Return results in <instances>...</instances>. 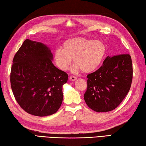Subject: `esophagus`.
<instances>
[{
	"label": "esophagus",
	"mask_w": 146,
	"mask_h": 146,
	"mask_svg": "<svg viewBox=\"0 0 146 146\" xmlns=\"http://www.w3.org/2000/svg\"><path fill=\"white\" fill-rule=\"evenodd\" d=\"M76 76H70V80L71 81H75L76 80Z\"/></svg>",
	"instance_id": "esophagus-1"
}]
</instances>
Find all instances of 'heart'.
I'll return each instance as SVG.
<instances>
[{"label": "heart", "instance_id": "1", "mask_svg": "<svg viewBox=\"0 0 146 146\" xmlns=\"http://www.w3.org/2000/svg\"><path fill=\"white\" fill-rule=\"evenodd\" d=\"M105 51V45L101 41L76 37L64 42L62 49H56L54 59L57 66L62 71L70 68L73 59V73H78L80 70L90 73L101 64Z\"/></svg>", "mask_w": 146, "mask_h": 146}]
</instances>
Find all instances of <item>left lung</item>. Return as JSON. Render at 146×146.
<instances>
[{"instance_id": "obj_1", "label": "left lung", "mask_w": 146, "mask_h": 146, "mask_svg": "<svg viewBox=\"0 0 146 146\" xmlns=\"http://www.w3.org/2000/svg\"><path fill=\"white\" fill-rule=\"evenodd\" d=\"M133 68L129 54L108 56L95 72L87 75L84 99L90 109L102 113L115 110L129 92Z\"/></svg>"}]
</instances>
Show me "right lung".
Returning a JSON list of instances; mask_svg holds the SVG:
<instances>
[{"instance_id":"1","label":"right lung","mask_w":146,"mask_h":146,"mask_svg":"<svg viewBox=\"0 0 146 146\" xmlns=\"http://www.w3.org/2000/svg\"><path fill=\"white\" fill-rule=\"evenodd\" d=\"M50 48L27 39L14 57L10 75L14 98L26 112L46 116L56 113L63 99L68 75L52 63Z\"/></svg>"}]
</instances>
